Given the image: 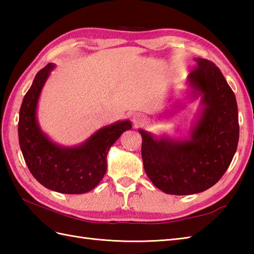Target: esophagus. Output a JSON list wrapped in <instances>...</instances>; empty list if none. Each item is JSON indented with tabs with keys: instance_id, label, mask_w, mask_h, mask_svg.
Listing matches in <instances>:
<instances>
[{
	"instance_id": "1",
	"label": "esophagus",
	"mask_w": 254,
	"mask_h": 254,
	"mask_svg": "<svg viewBox=\"0 0 254 254\" xmlns=\"http://www.w3.org/2000/svg\"><path fill=\"white\" fill-rule=\"evenodd\" d=\"M146 120H147L146 117L142 115V113H135V115H134L133 118H132V121H133L134 126H135V127L142 126V124L146 122Z\"/></svg>"
}]
</instances>
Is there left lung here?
Segmentation results:
<instances>
[{
  "mask_svg": "<svg viewBox=\"0 0 254 254\" xmlns=\"http://www.w3.org/2000/svg\"><path fill=\"white\" fill-rule=\"evenodd\" d=\"M188 76L194 97L202 96L203 112L190 138H155L139 130L144 169L167 194L189 195L213 187L229 167L239 141L238 107L233 89L213 62L195 59Z\"/></svg>",
  "mask_w": 254,
  "mask_h": 254,
  "instance_id": "obj_1",
  "label": "left lung"
}]
</instances>
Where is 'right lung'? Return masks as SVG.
Here are the masks:
<instances>
[{
    "mask_svg": "<svg viewBox=\"0 0 254 254\" xmlns=\"http://www.w3.org/2000/svg\"><path fill=\"white\" fill-rule=\"evenodd\" d=\"M55 64L36 74L19 110L18 138L26 165L36 180L52 191L82 194L93 190L107 171V154L131 122L119 121L100 128L77 147H62L40 130L36 111L38 99Z\"/></svg>",
    "mask_w": 254,
    "mask_h": 254,
    "instance_id": "1",
    "label": "right lung"
}]
</instances>
